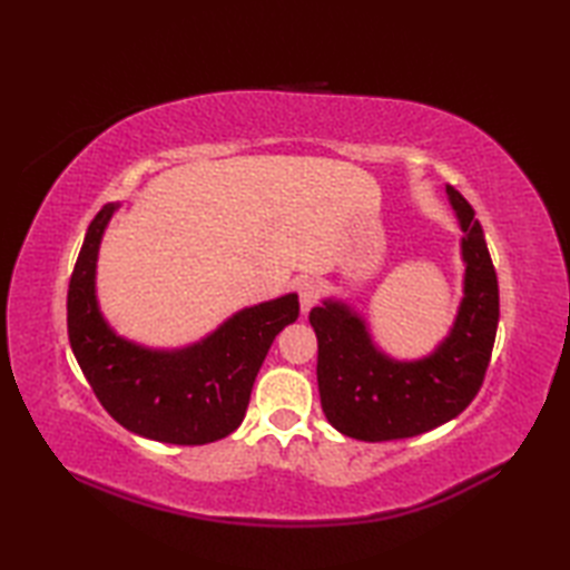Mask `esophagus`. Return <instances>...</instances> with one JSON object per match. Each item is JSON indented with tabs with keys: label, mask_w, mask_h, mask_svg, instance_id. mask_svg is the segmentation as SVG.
Here are the masks:
<instances>
[{
	"label": "esophagus",
	"mask_w": 570,
	"mask_h": 570,
	"mask_svg": "<svg viewBox=\"0 0 570 570\" xmlns=\"http://www.w3.org/2000/svg\"><path fill=\"white\" fill-rule=\"evenodd\" d=\"M321 298V286L316 278H304V282H298V301H301V311L308 313L313 306L318 304Z\"/></svg>",
	"instance_id": "1"
}]
</instances>
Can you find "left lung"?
I'll use <instances>...</instances> for the list:
<instances>
[{
  "instance_id": "8db88e82",
  "label": "left lung",
  "mask_w": 570,
  "mask_h": 570,
  "mask_svg": "<svg viewBox=\"0 0 570 570\" xmlns=\"http://www.w3.org/2000/svg\"><path fill=\"white\" fill-rule=\"evenodd\" d=\"M463 227L465 298L445 343L426 360L394 362L372 345L365 323L325 301L308 313L318 337V392L333 429L357 441H394L455 419L478 396L500 321L498 274L475 210L445 186Z\"/></svg>"
}]
</instances>
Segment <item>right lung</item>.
<instances>
[{
  "label": "right lung",
  "mask_w": 570,
  "mask_h": 570,
  "mask_svg": "<svg viewBox=\"0 0 570 570\" xmlns=\"http://www.w3.org/2000/svg\"><path fill=\"white\" fill-rule=\"evenodd\" d=\"M117 205L92 217L68 284V341L95 396L119 426L144 439L203 445L233 433L274 337L298 318V296L239 311L203 343L154 353L117 337L95 301L98 247Z\"/></svg>",
  "instance_id": "1"
}]
</instances>
